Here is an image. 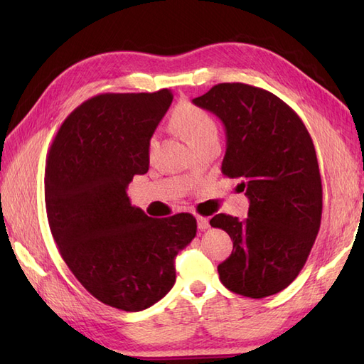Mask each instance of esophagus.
I'll return each mask as SVG.
<instances>
[{
	"instance_id": "34e87169",
	"label": "esophagus",
	"mask_w": 364,
	"mask_h": 364,
	"mask_svg": "<svg viewBox=\"0 0 364 364\" xmlns=\"http://www.w3.org/2000/svg\"><path fill=\"white\" fill-rule=\"evenodd\" d=\"M197 228H199L200 230H205L209 228V220L206 217H197Z\"/></svg>"
}]
</instances>
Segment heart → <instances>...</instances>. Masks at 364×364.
<instances>
[{
    "mask_svg": "<svg viewBox=\"0 0 364 364\" xmlns=\"http://www.w3.org/2000/svg\"><path fill=\"white\" fill-rule=\"evenodd\" d=\"M173 127L185 136L194 149H199L206 142L218 141V124L215 118L205 109L193 103H181L171 115ZM155 146V138L149 141V147Z\"/></svg>",
    "mask_w": 364,
    "mask_h": 364,
    "instance_id": "obj_1",
    "label": "heart"
}]
</instances>
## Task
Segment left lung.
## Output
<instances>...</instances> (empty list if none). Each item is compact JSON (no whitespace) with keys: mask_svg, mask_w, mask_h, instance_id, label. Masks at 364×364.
Segmentation results:
<instances>
[{"mask_svg":"<svg viewBox=\"0 0 364 364\" xmlns=\"http://www.w3.org/2000/svg\"><path fill=\"white\" fill-rule=\"evenodd\" d=\"M226 129L222 173L240 179L246 218L217 214L211 226L234 243L218 264L220 281L237 294L261 299L296 279L322 218V181L313 139L279 97L246 83H218L193 100Z\"/></svg>","mask_w":364,"mask_h":364,"instance_id":"8db88e82","label":"left lung"}]
</instances>
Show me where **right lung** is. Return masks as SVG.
I'll list each match as a JSON object with an SVG mask.
<instances>
[{
    "instance_id": "1",
    "label": "right lung",
    "mask_w": 364,
    "mask_h": 364,
    "mask_svg": "<svg viewBox=\"0 0 364 364\" xmlns=\"http://www.w3.org/2000/svg\"><path fill=\"white\" fill-rule=\"evenodd\" d=\"M173 102L170 90L102 94L63 121L47 155L46 208L60 255L95 299L123 311L161 301L174 259L196 237L188 213L151 218L126 188L149 170V141Z\"/></svg>"
}]
</instances>
